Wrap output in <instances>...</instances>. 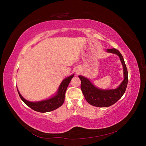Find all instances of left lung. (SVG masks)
Instances as JSON below:
<instances>
[{
  "label": "left lung",
  "mask_w": 146,
  "mask_h": 146,
  "mask_svg": "<svg viewBox=\"0 0 146 146\" xmlns=\"http://www.w3.org/2000/svg\"><path fill=\"white\" fill-rule=\"evenodd\" d=\"M119 56L123 70L124 79L117 88L113 90H101L96 87L89 79L78 76L81 80V90L86 100L91 105L98 107H108L115 104L125 93L128 83V71L122 54L116 48L107 50Z\"/></svg>",
  "instance_id": "1"
}]
</instances>
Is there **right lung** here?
<instances>
[{"instance_id":"obj_1","label":"right lung","mask_w":146,"mask_h":146,"mask_svg":"<svg viewBox=\"0 0 146 146\" xmlns=\"http://www.w3.org/2000/svg\"><path fill=\"white\" fill-rule=\"evenodd\" d=\"M74 76V75L73 74L72 76L64 78L60 84L56 94L54 96H53L52 98L47 100H42L40 102H30L25 99L21 96L19 91L17 88V92H18V94L21 100L24 102L25 105H27L28 107L35 110V111L40 113L51 111L59 108L64 103L66 90H67L69 84Z\"/></svg>"}]
</instances>
